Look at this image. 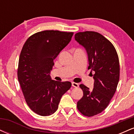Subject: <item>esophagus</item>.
<instances>
[{
  "label": "esophagus",
  "instance_id": "1",
  "mask_svg": "<svg viewBox=\"0 0 134 134\" xmlns=\"http://www.w3.org/2000/svg\"><path fill=\"white\" fill-rule=\"evenodd\" d=\"M72 86L74 87H79V84H78L77 83H76V82H72Z\"/></svg>",
  "mask_w": 134,
  "mask_h": 134
}]
</instances>
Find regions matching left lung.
I'll return each mask as SVG.
<instances>
[{
    "label": "left lung",
    "mask_w": 134,
    "mask_h": 134,
    "mask_svg": "<svg viewBox=\"0 0 134 134\" xmlns=\"http://www.w3.org/2000/svg\"><path fill=\"white\" fill-rule=\"evenodd\" d=\"M75 40L86 50L88 69L94 79L92 90L80 84L83 96L77 104L81 114L90 117L105 110L116 92L120 78L119 59L113 44L100 33L79 32Z\"/></svg>",
    "instance_id": "8db88e82"
}]
</instances>
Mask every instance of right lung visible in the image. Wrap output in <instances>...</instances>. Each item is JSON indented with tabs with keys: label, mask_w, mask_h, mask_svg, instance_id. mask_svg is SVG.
Returning <instances> with one entry per match:
<instances>
[{
	"label": "right lung",
	"mask_w": 134,
	"mask_h": 134,
	"mask_svg": "<svg viewBox=\"0 0 134 134\" xmlns=\"http://www.w3.org/2000/svg\"><path fill=\"white\" fill-rule=\"evenodd\" d=\"M73 32L46 30L30 36L20 53L18 78L26 102L32 111L49 116L71 87L69 81L52 80L53 60L71 40Z\"/></svg>",
	"instance_id": "1"
}]
</instances>
